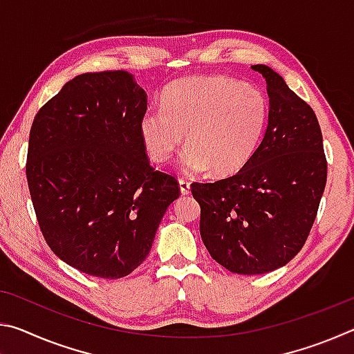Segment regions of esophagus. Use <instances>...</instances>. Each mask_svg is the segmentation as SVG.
<instances>
[{
    "label": "esophagus",
    "instance_id": "esophagus-1",
    "mask_svg": "<svg viewBox=\"0 0 354 354\" xmlns=\"http://www.w3.org/2000/svg\"><path fill=\"white\" fill-rule=\"evenodd\" d=\"M179 189H181V194L183 195H189L190 194V183L187 181V179L184 178H179Z\"/></svg>",
    "mask_w": 354,
    "mask_h": 354
}]
</instances>
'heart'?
I'll list each match as a JSON object with an SVG mask.
<instances>
[{"label": "heart", "mask_w": 354, "mask_h": 354, "mask_svg": "<svg viewBox=\"0 0 354 354\" xmlns=\"http://www.w3.org/2000/svg\"><path fill=\"white\" fill-rule=\"evenodd\" d=\"M162 109H148L139 123L142 145L165 164L184 143L179 165L187 173L211 169L231 175L248 162L262 139L268 104L261 91L226 76H196L167 88Z\"/></svg>", "instance_id": "b5f03b06"}]
</instances>
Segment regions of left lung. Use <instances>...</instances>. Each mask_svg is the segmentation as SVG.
I'll list each match as a JSON object with an SVG mask.
<instances>
[{
	"instance_id": "obj_1",
	"label": "left lung",
	"mask_w": 354,
	"mask_h": 354,
	"mask_svg": "<svg viewBox=\"0 0 354 354\" xmlns=\"http://www.w3.org/2000/svg\"><path fill=\"white\" fill-rule=\"evenodd\" d=\"M268 123L259 147L236 175L194 183L200 232L212 259L239 274L286 266L303 248L326 185L323 137L314 111L267 65Z\"/></svg>"
}]
</instances>
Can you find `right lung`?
<instances>
[{
	"mask_svg": "<svg viewBox=\"0 0 354 354\" xmlns=\"http://www.w3.org/2000/svg\"><path fill=\"white\" fill-rule=\"evenodd\" d=\"M147 93L128 71L73 77L35 115L26 178L53 253L91 277H128L147 259L178 181L156 171L139 123Z\"/></svg>",
	"mask_w": 354,
	"mask_h": 354,
	"instance_id": "add662e5",
	"label": "right lung"
}]
</instances>
